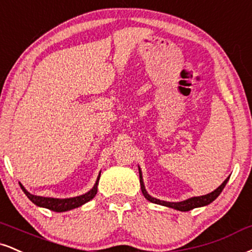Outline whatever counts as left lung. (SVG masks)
Masks as SVG:
<instances>
[{
  "label": "left lung",
  "mask_w": 252,
  "mask_h": 252,
  "mask_svg": "<svg viewBox=\"0 0 252 252\" xmlns=\"http://www.w3.org/2000/svg\"><path fill=\"white\" fill-rule=\"evenodd\" d=\"M228 181H229V177L226 178V180L224 181L223 183L220 184V186L218 187L216 190H214L213 192L208 193V195L199 196V197H192V198H189V199H187V201H183V202L171 203V202L159 201V199L154 198V197H151V196L148 195L147 190H145V188H144L143 180H142L141 169H139V182H141V189H142V192H143V195H144L145 198H147L148 201H150L151 203H155V204L164 205V207H169V208L176 209V210H180V211H189V210H191V209H195V208H198V207H204V205L210 204L211 202H214L215 199H216L217 197L220 196V193L222 192V190L224 189V187L226 186Z\"/></svg>",
  "instance_id": "1"
}]
</instances>
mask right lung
Segmentation results:
<instances>
[{"mask_svg": "<svg viewBox=\"0 0 252 252\" xmlns=\"http://www.w3.org/2000/svg\"><path fill=\"white\" fill-rule=\"evenodd\" d=\"M99 177H101V174L98 175V178H97L95 186L89 192L84 193L82 196H77V197H72V198H65V199H59V198H51V197H41V196H35L32 195V193L27 191L24 189V187L22 184H20L21 189L23 190L24 193H26L27 197L32 201L34 204L38 205V207L42 208H47L51 211H56V213H63V211H68L71 210V209L78 208L81 207L82 204L84 203L89 202L90 199H93L95 195L97 193V184H98Z\"/></svg>", "mask_w": 252, "mask_h": 252, "instance_id": "obj_1", "label": "right lung"}]
</instances>
